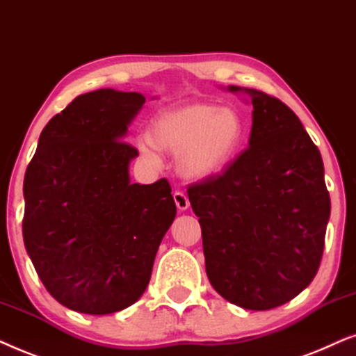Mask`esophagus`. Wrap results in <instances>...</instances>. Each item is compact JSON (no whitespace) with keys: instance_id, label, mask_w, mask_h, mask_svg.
<instances>
[{"instance_id":"1","label":"esophagus","mask_w":356,"mask_h":356,"mask_svg":"<svg viewBox=\"0 0 356 356\" xmlns=\"http://www.w3.org/2000/svg\"><path fill=\"white\" fill-rule=\"evenodd\" d=\"M174 202L175 205H177L179 211H186L188 207H191V202H188V198L186 197V193L184 192H174Z\"/></svg>"}]
</instances>
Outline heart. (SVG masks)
Listing matches in <instances>:
<instances>
[{"label":"heart","mask_w":356,"mask_h":356,"mask_svg":"<svg viewBox=\"0 0 356 356\" xmlns=\"http://www.w3.org/2000/svg\"><path fill=\"white\" fill-rule=\"evenodd\" d=\"M245 120L238 108L207 101H186L161 111L149 135L136 140L141 156L158 163L159 149L175 153L184 177L208 179L221 172L243 148Z\"/></svg>","instance_id":"heart-1"}]
</instances>
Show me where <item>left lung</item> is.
Segmentation results:
<instances>
[{"label": "left lung", "instance_id": "left-lung-1", "mask_svg": "<svg viewBox=\"0 0 356 356\" xmlns=\"http://www.w3.org/2000/svg\"><path fill=\"white\" fill-rule=\"evenodd\" d=\"M227 91L252 104L249 148L221 175L188 187V200L211 286L244 309H273L319 268L330 216L324 164L290 107L255 89Z\"/></svg>", "mask_w": 356, "mask_h": 356}]
</instances>
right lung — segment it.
<instances>
[{
  "mask_svg": "<svg viewBox=\"0 0 356 356\" xmlns=\"http://www.w3.org/2000/svg\"><path fill=\"white\" fill-rule=\"evenodd\" d=\"M140 92L81 94L42 130L24 177V245L47 291L83 314H112L148 286L175 218L165 179L131 184L125 141Z\"/></svg>",
  "mask_w": 356,
  "mask_h": 356,
  "instance_id": "right-lung-1",
  "label": "right lung"
}]
</instances>
